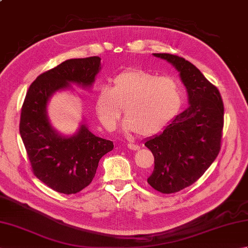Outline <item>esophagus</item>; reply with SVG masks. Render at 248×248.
<instances>
[{"label": "esophagus", "mask_w": 248, "mask_h": 248, "mask_svg": "<svg viewBox=\"0 0 248 248\" xmlns=\"http://www.w3.org/2000/svg\"><path fill=\"white\" fill-rule=\"evenodd\" d=\"M128 147H129V149H131V150H134V151H136V150H140V146H139V145H135V144H128Z\"/></svg>", "instance_id": "1"}]
</instances>
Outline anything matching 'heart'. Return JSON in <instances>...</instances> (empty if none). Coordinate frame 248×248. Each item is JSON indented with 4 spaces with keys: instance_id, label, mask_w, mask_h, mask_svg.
Listing matches in <instances>:
<instances>
[{
    "instance_id": "obj_1",
    "label": "heart",
    "mask_w": 248,
    "mask_h": 248,
    "mask_svg": "<svg viewBox=\"0 0 248 248\" xmlns=\"http://www.w3.org/2000/svg\"><path fill=\"white\" fill-rule=\"evenodd\" d=\"M113 86L102 87L96 97V112L103 127L112 131L121 110L127 115L125 132L154 136L176 117L183 102L180 84L172 77H157L143 69H129L113 78Z\"/></svg>"
}]
</instances>
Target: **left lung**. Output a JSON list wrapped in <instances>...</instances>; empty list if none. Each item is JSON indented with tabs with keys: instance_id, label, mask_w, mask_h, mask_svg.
<instances>
[{
	"instance_id": "left-lung-1",
	"label": "left lung",
	"mask_w": 248,
	"mask_h": 248,
	"mask_svg": "<svg viewBox=\"0 0 248 248\" xmlns=\"http://www.w3.org/2000/svg\"><path fill=\"white\" fill-rule=\"evenodd\" d=\"M154 55L175 67L189 104L161 133L145 140V146L155 156L154 171L147 182L156 191L170 194L196 182L217 159L224 105L218 89L192 62L168 53Z\"/></svg>"
}]
</instances>
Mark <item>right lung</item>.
<instances>
[{
    "mask_svg": "<svg viewBox=\"0 0 248 248\" xmlns=\"http://www.w3.org/2000/svg\"><path fill=\"white\" fill-rule=\"evenodd\" d=\"M100 70L98 56L67 60L40 75L26 93L20 118L21 139L34 175L59 193L76 194L89 186L100 159L114 145L93 134L84 119L76 133H60L50 123L49 101L57 92L71 91V84L91 89Z\"/></svg>",
    "mask_w": 248,
    "mask_h": 248,
    "instance_id": "add662e5",
    "label": "right lung"
}]
</instances>
